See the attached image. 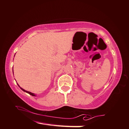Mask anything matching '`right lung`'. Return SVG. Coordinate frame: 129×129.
<instances>
[{
	"instance_id": "add662e5",
	"label": "right lung",
	"mask_w": 129,
	"mask_h": 129,
	"mask_svg": "<svg viewBox=\"0 0 129 129\" xmlns=\"http://www.w3.org/2000/svg\"><path fill=\"white\" fill-rule=\"evenodd\" d=\"M17 85H18V84H17ZM18 86H19V87H20V86L19 85H18ZM20 88L21 89V90H22V91H25V92H27V93H29V94H30V95H32V96H36V95H35V94H34V93H31V92H29V91H25V90H24V89H23V88H22L21 87H20Z\"/></svg>"
}]
</instances>
